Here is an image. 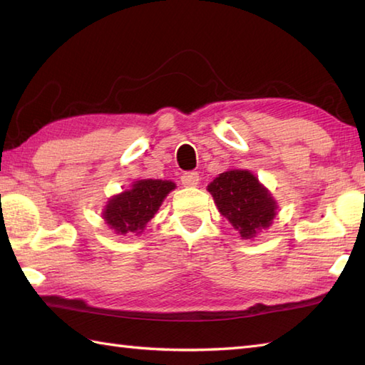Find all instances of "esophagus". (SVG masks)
Listing matches in <instances>:
<instances>
[{
    "label": "esophagus",
    "instance_id": "1",
    "mask_svg": "<svg viewBox=\"0 0 365 365\" xmlns=\"http://www.w3.org/2000/svg\"><path fill=\"white\" fill-rule=\"evenodd\" d=\"M199 183V174L191 170V173H185L182 175V185L183 187H196Z\"/></svg>",
    "mask_w": 365,
    "mask_h": 365
}]
</instances>
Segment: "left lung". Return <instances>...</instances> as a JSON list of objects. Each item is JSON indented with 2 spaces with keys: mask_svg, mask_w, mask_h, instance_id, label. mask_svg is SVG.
<instances>
[{
  "mask_svg": "<svg viewBox=\"0 0 365 365\" xmlns=\"http://www.w3.org/2000/svg\"><path fill=\"white\" fill-rule=\"evenodd\" d=\"M220 213L242 238H254L273 222L277 204L269 191L246 169H230L207 187Z\"/></svg>",
  "mask_w": 365,
  "mask_h": 365,
  "instance_id": "obj_1",
  "label": "left lung"
}]
</instances>
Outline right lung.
Segmentation results:
<instances>
[{
  "mask_svg": "<svg viewBox=\"0 0 365 365\" xmlns=\"http://www.w3.org/2000/svg\"><path fill=\"white\" fill-rule=\"evenodd\" d=\"M174 188L175 183L170 180H136L131 185V190L108 200L103 220L120 235L141 234L145 224L153 218L163 200Z\"/></svg>",
  "mask_w": 365,
  "mask_h": 365,
  "instance_id": "right-lung-1",
  "label": "right lung"
}]
</instances>
